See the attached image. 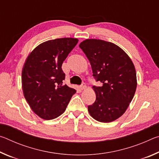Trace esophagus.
I'll return each mask as SVG.
<instances>
[{
	"instance_id": "1",
	"label": "esophagus",
	"mask_w": 159,
	"mask_h": 159,
	"mask_svg": "<svg viewBox=\"0 0 159 159\" xmlns=\"http://www.w3.org/2000/svg\"><path fill=\"white\" fill-rule=\"evenodd\" d=\"M80 89L81 90H85V88H86V85H85V83H83V84L80 85Z\"/></svg>"
}]
</instances>
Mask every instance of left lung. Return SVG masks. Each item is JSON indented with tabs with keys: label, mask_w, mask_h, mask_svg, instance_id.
I'll use <instances>...</instances> for the list:
<instances>
[{
	"label": "left lung",
	"mask_w": 159,
	"mask_h": 159,
	"mask_svg": "<svg viewBox=\"0 0 159 159\" xmlns=\"http://www.w3.org/2000/svg\"><path fill=\"white\" fill-rule=\"evenodd\" d=\"M79 47L90 61L93 76L102 83L93 87L96 99L88 107V111L98 121H114L125 112L135 93L134 64L124 50L111 42L86 39Z\"/></svg>",
	"instance_id": "obj_1"
}]
</instances>
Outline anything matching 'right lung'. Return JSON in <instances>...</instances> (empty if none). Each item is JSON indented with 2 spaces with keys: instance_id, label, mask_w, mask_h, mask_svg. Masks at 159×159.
I'll return each instance as SVG.
<instances>
[{
  "instance_id": "obj_1",
  "label": "right lung",
  "mask_w": 159,
  "mask_h": 159,
  "mask_svg": "<svg viewBox=\"0 0 159 159\" xmlns=\"http://www.w3.org/2000/svg\"><path fill=\"white\" fill-rule=\"evenodd\" d=\"M78 42L73 38L50 40L35 48L26 58L21 71L23 94L32 111L43 119L62 114L76 92L63 84L61 64Z\"/></svg>"
}]
</instances>
